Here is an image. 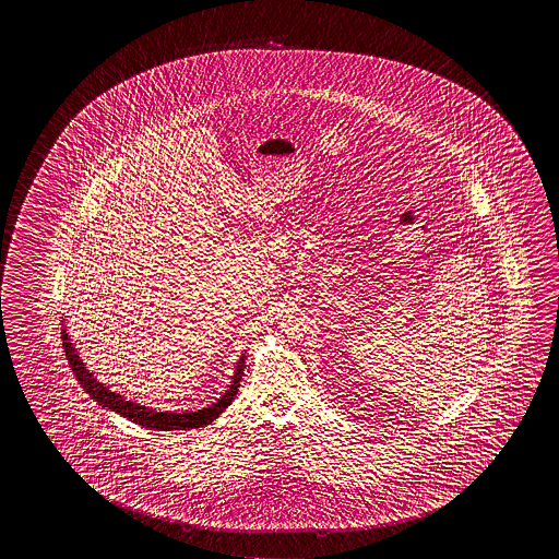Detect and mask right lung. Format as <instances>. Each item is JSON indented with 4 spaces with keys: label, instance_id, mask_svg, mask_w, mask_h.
<instances>
[{
    "label": "right lung",
    "instance_id": "right-lung-1",
    "mask_svg": "<svg viewBox=\"0 0 559 559\" xmlns=\"http://www.w3.org/2000/svg\"><path fill=\"white\" fill-rule=\"evenodd\" d=\"M62 347H64L68 362H70V367L74 370L78 382L83 385L85 394H90V397L99 403V405H103V407H107L110 412H117L120 417H127L130 421L142 425L146 429L187 430L197 429V427H202V425H211L228 407L229 403L234 402V397L238 394L241 376H243V368H246V355H241L236 372L231 376V382H229L226 394H222V397H218L209 407H202L199 412L189 413L157 412L154 407H146V405L124 400L122 395L112 392L107 385L102 384L93 376V372H90L87 367L83 365V360L78 355V350L72 345V338H70L66 330H62Z\"/></svg>",
    "mask_w": 559,
    "mask_h": 559
}]
</instances>
